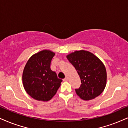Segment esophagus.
Returning a JSON list of instances; mask_svg holds the SVG:
<instances>
[{"instance_id":"1","label":"esophagus","mask_w":128,"mask_h":128,"mask_svg":"<svg viewBox=\"0 0 128 128\" xmlns=\"http://www.w3.org/2000/svg\"><path fill=\"white\" fill-rule=\"evenodd\" d=\"M63 80H64V81H68V77H65Z\"/></svg>"}]
</instances>
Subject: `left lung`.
Instances as JSON below:
<instances>
[{"mask_svg":"<svg viewBox=\"0 0 128 128\" xmlns=\"http://www.w3.org/2000/svg\"><path fill=\"white\" fill-rule=\"evenodd\" d=\"M66 58L81 79V86L75 89L77 95L84 100L100 96L107 81L106 70L102 62L92 53L83 50L74 52Z\"/></svg>","mask_w":128,"mask_h":128,"instance_id":"8db88e82","label":"left lung"}]
</instances>
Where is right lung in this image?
<instances>
[{
  "label": "right lung",
  "instance_id": "add662e5",
  "mask_svg": "<svg viewBox=\"0 0 128 128\" xmlns=\"http://www.w3.org/2000/svg\"><path fill=\"white\" fill-rule=\"evenodd\" d=\"M54 55L50 50H42L32 55L25 66L22 73L24 88L35 100H51L60 86L62 80L50 69Z\"/></svg>",
  "mask_w": 128,
  "mask_h": 128
}]
</instances>
